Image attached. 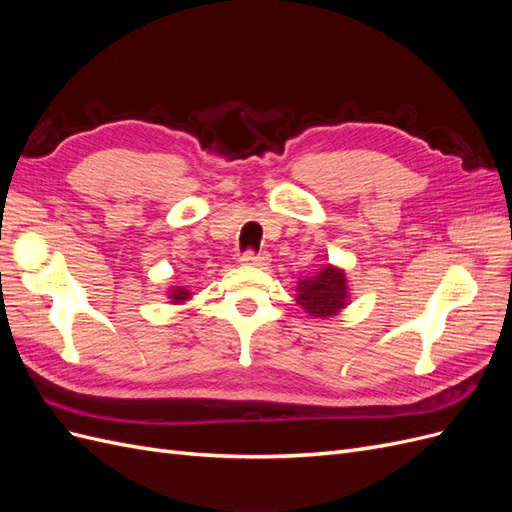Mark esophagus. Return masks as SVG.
Segmentation results:
<instances>
[{
  "mask_svg": "<svg viewBox=\"0 0 512 512\" xmlns=\"http://www.w3.org/2000/svg\"><path fill=\"white\" fill-rule=\"evenodd\" d=\"M241 265H245V267H267L269 262H271V258H269V254H254V252H245L243 256H241Z\"/></svg>",
  "mask_w": 512,
  "mask_h": 512,
  "instance_id": "34e87169",
  "label": "esophagus"
}]
</instances>
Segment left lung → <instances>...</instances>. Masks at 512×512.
<instances>
[{"label": "left lung", "instance_id": "1", "mask_svg": "<svg viewBox=\"0 0 512 512\" xmlns=\"http://www.w3.org/2000/svg\"><path fill=\"white\" fill-rule=\"evenodd\" d=\"M294 301L312 318L327 320L339 316L352 301L346 271L329 262V265H322L318 273L299 277Z\"/></svg>", "mask_w": 512, "mask_h": 512}]
</instances>
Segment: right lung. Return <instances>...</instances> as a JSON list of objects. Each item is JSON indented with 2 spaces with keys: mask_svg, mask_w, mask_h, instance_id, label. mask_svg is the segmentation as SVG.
I'll return each instance as SVG.
<instances>
[{
  "mask_svg": "<svg viewBox=\"0 0 512 512\" xmlns=\"http://www.w3.org/2000/svg\"><path fill=\"white\" fill-rule=\"evenodd\" d=\"M166 294H168V303L173 305H183L185 301L192 299V292L183 286H168Z\"/></svg>",
  "mask_w": 512,
  "mask_h": 512,
  "instance_id": "right-lung-1",
  "label": "right lung"
}]
</instances>
